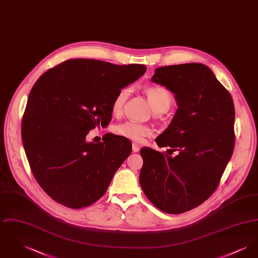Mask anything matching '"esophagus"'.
Listing matches in <instances>:
<instances>
[{
  "label": "esophagus",
  "mask_w": 258,
  "mask_h": 258,
  "mask_svg": "<svg viewBox=\"0 0 258 258\" xmlns=\"http://www.w3.org/2000/svg\"><path fill=\"white\" fill-rule=\"evenodd\" d=\"M140 150V148H139V146L137 145V144H135V143H134L133 144V152H135V153H137L138 151Z\"/></svg>",
  "instance_id": "esophagus-1"
}]
</instances>
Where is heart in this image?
Masks as SVG:
<instances>
[{"mask_svg":"<svg viewBox=\"0 0 258 258\" xmlns=\"http://www.w3.org/2000/svg\"><path fill=\"white\" fill-rule=\"evenodd\" d=\"M132 89L124 87L118 91L117 95L112 102V112L119 114L123 110V105L131 96ZM148 100L155 112H165L168 110L172 103V96L170 92L162 87H149L145 90ZM118 135H122L134 141L141 142L147 136L152 135V128L143 123L128 121L116 126Z\"/></svg>","mask_w":258,"mask_h":258,"instance_id":"b5f03b06","label":"heart"}]
</instances>
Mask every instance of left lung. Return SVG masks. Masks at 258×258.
Returning <instances> with one entry per match:
<instances>
[{
  "label": "left lung",
  "mask_w": 258,
  "mask_h": 258,
  "mask_svg": "<svg viewBox=\"0 0 258 258\" xmlns=\"http://www.w3.org/2000/svg\"><path fill=\"white\" fill-rule=\"evenodd\" d=\"M151 80L172 92L177 101L171 123L156 142L178 154L172 158L142 148L139 183L157 208L182 214L213 195L232 156L233 99L203 63L161 67Z\"/></svg>",
  "instance_id": "8db88e82"
}]
</instances>
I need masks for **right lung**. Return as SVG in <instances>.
I'll return each instance as SVG.
<instances>
[{
  "label": "right lung",
  "mask_w": 258,
  "mask_h": 258,
  "mask_svg": "<svg viewBox=\"0 0 258 258\" xmlns=\"http://www.w3.org/2000/svg\"><path fill=\"white\" fill-rule=\"evenodd\" d=\"M144 64L93 59L63 61L42 74L29 95L21 124L27 159L41 188L69 208L88 207L102 197L132 153L131 141L107 134L87 142L111 121L118 91L145 74Z\"/></svg>",
  "instance_id": "right-lung-1"
}]
</instances>
